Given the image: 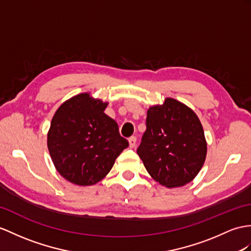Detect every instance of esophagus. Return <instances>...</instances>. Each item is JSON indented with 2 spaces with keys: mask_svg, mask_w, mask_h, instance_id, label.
Returning <instances> with one entry per match:
<instances>
[{
  "mask_svg": "<svg viewBox=\"0 0 251 251\" xmlns=\"http://www.w3.org/2000/svg\"><path fill=\"white\" fill-rule=\"evenodd\" d=\"M136 142H137L136 136H131V137L129 138V144H130L131 148H134V147L136 146Z\"/></svg>",
  "mask_w": 251,
  "mask_h": 251,
  "instance_id": "34e87169",
  "label": "esophagus"
}]
</instances>
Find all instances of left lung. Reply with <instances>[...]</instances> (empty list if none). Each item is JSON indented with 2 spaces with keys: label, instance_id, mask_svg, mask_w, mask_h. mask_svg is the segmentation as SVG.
Here are the masks:
<instances>
[{
  "label": "left lung",
  "instance_id": "obj_1",
  "mask_svg": "<svg viewBox=\"0 0 251 251\" xmlns=\"http://www.w3.org/2000/svg\"><path fill=\"white\" fill-rule=\"evenodd\" d=\"M137 154L160 184L178 187L191 182L206 155L204 133L196 114L170 98L163 105L150 107Z\"/></svg>",
  "mask_w": 251,
  "mask_h": 251
}]
</instances>
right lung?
Here are the masks:
<instances>
[{"instance_id": "1", "label": "right lung", "mask_w": 251, "mask_h": 251, "mask_svg": "<svg viewBox=\"0 0 251 251\" xmlns=\"http://www.w3.org/2000/svg\"><path fill=\"white\" fill-rule=\"evenodd\" d=\"M106 105L81 94L60 105L52 119L49 152L57 172L75 184L101 181L129 147L119 134L117 122L104 114Z\"/></svg>"}]
</instances>
